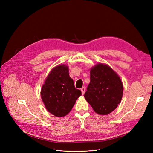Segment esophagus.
Here are the masks:
<instances>
[{"instance_id": "obj_1", "label": "esophagus", "mask_w": 153, "mask_h": 153, "mask_svg": "<svg viewBox=\"0 0 153 153\" xmlns=\"http://www.w3.org/2000/svg\"><path fill=\"white\" fill-rule=\"evenodd\" d=\"M81 91H82V94H84L85 92V88L84 87H83L82 89H81Z\"/></svg>"}]
</instances>
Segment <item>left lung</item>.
Returning <instances> with one entry per match:
<instances>
[{
  "label": "left lung",
  "instance_id": "1",
  "mask_svg": "<svg viewBox=\"0 0 153 153\" xmlns=\"http://www.w3.org/2000/svg\"><path fill=\"white\" fill-rule=\"evenodd\" d=\"M90 83L84 97L97 114L107 115L117 107L123 93V83L107 65L98 64L90 71Z\"/></svg>",
  "mask_w": 153,
  "mask_h": 153
}]
</instances>
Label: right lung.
Instances as JSON below:
<instances>
[{
  "instance_id": "1",
  "label": "right lung",
  "mask_w": 153,
  "mask_h": 153,
  "mask_svg": "<svg viewBox=\"0 0 153 153\" xmlns=\"http://www.w3.org/2000/svg\"><path fill=\"white\" fill-rule=\"evenodd\" d=\"M82 95L69 75L67 66L59 65L50 71L41 91V98L49 112L61 117L71 110Z\"/></svg>"
}]
</instances>
